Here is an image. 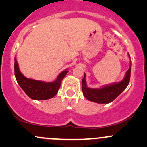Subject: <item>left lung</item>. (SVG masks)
I'll use <instances>...</instances> for the list:
<instances>
[{"label":"left lung","instance_id":"left-lung-1","mask_svg":"<svg viewBox=\"0 0 147 147\" xmlns=\"http://www.w3.org/2000/svg\"><path fill=\"white\" fill-rule=\"evenodd\" d=\"M129 57L130 55L129 54ZM131 61L130 68L125 74V77L121 82L104 86L100 88H90L86 86V74L82 79V92L84 97L89 101L98 104H109L116 99L126 89L129 85L131 77Z\"/></svg>","mask_w":147,"mask_h":147}]
</instances>
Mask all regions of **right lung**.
Masks as SVG:
<instances>
[{"label": "right lung", "mask_w": 147, "mask_h": 147, "mask_svg": "<svg viewBox=\"0 0 147 147\" xmlns=\"http://www.w3.org/2000/svg\"><path fill=\"white\" fill-rule=\"evenodd\" d=\"M14 61V74L18 84L25 94L34 100H45L55 97L58 92L62 79L68 72V69L63 70L52 82H42L25 77L20 71L16 58Z\"/></svg>", "instance_id": "add662e5"}]
</instances>
